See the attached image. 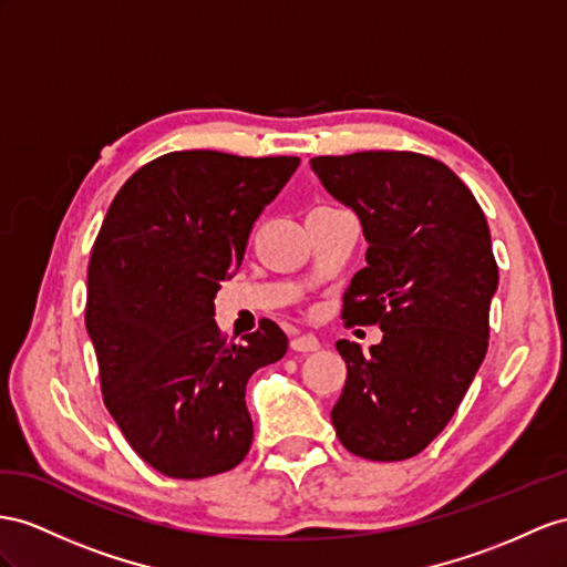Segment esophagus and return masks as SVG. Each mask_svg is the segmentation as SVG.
Segmentation results:
<instances>
[{
  "mask_svg": "<svg viewBox=\"0 0 567 567\" xmlns=\"http://www.w3.org/2000/svg\"><path fill=\"white\" fill-rule=\"evenodd\" d=\"M321 342H318L316 336H299L292 340V350L295 352H316Z\"/></svg>",
  "mask_w": 567,
  "mask_h": 567,
  "instance_id": "esophagus-1",
  "label": "esophagus"
}]
</instances>
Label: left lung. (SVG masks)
<instances>
[{
  "instance_id": "obj_1",
  "label": "left lung",
  "mask_w": 567,
  "mask_h": 567,
  "mask_svg": "<svg viewBox=\"0 0 567 567\" xmlns=\"http://www.w3.org/2000/svg\"><path fill=\"white\" fill-rule=\"evenodd\" d=\"M311 167L369 241L342 321L383 330L367 354L338 340L347 381L332 426L359 457L410 460L447 426L486 357L498 266L484 210L453 169L422 153L318 155Z\"/></svg>"
}]
</instances>
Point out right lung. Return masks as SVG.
Returning <instances> with one entry per match:
<instances>
[{
	"mask_svg": "<svg viewBox=\"0 0 567 567\" xmlns=\"http://www.w3.org/2000/svg\"><path fill=\"white\" fill-rule=\"evenodd\" d=\"M297 167L289 155H159L126 179L97 231L85 328L100 388L128 445L159 474L206 478L249 453L246 383L285 357L287 336L264 321L227 342L215 292Z\"/></svg>",
	"mask_w": 567,
	"mask_h": 567,
	"instance_id": "obj_1",
	"label": "right lung"
}]
</instances>
